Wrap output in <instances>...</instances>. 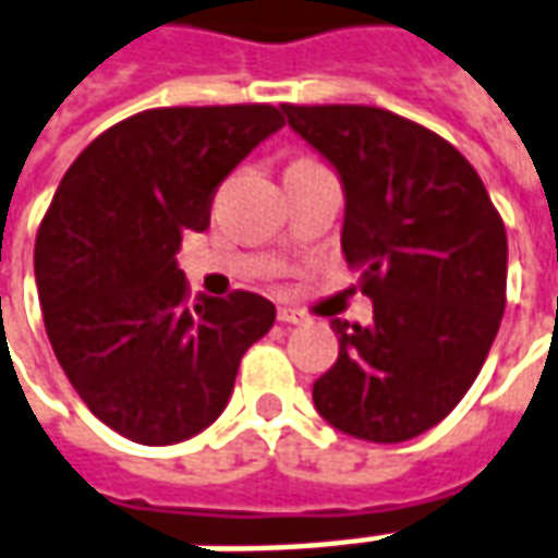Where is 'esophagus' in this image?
<instances>
[{
	"label": "esophagus",
	"instance_id": "esophagus-1",
	"mask_svg": "<svg viewBox=\"0 0 558 558\" xmlns=\"http://www.w3.org/2000/svg\"><path fill=\"white\" fill-rule=\"evenodd\" d=\"M278 319L283 326H299V323H305V317H302L295 307H278Z\"/></svg>",
	"mask_w": 558,
	"mask_h": 558
}]
</instances>
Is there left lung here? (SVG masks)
<instances>
[{"label":"left lung","instance_id":"left-lung-1","mask_svg":"<svg viewBox=\"0 0 558 558\" xmlns=\"http://www.w3.org/2000/svg\"><path fill=\"white\" fill-rule=\"evenodd\" d=\"M280 108L341 174V251L374 305L368 326L332 319L338 360L314 404L362 441L416 438L462 401L496 341L505 223L469 159L414 120L372 105Z\"/></svg>","mask_w":558,"mask_h":558}]
</instances>
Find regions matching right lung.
<instances>
[{
	"label": "right lung",
	"mask_w": 558,
	"mask_h": 558,
	"mask_svg": "<svg viewBox=\"0 0 558 558\" xmlns=\"http://www.w3.org/2000/svg\"><path fill=\"white\" fill-rule=\"evenodd\" d=\"M283 126L275 105L150 108L62 174L35 239L45 329L93 416L147 447L223 414L241 356L275 326L256 292L190 302L178 247L205 232L226 174Z\"/></svg>",
	"instance_id": "1"
}]
</instances>
